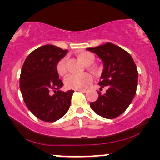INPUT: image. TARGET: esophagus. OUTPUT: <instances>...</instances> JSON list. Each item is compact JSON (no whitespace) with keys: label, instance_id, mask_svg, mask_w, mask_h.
<instances>
[{"label":"esophagus","instance_id":"34e87169","mask_svg":"<svg viewBox=\"0 0 160 160\" xmlns=\"http://www.w3.org/2000/svg\"><path fill=\"white\" fill-rule=\"evenodd\" d=\"M78 91L82 92V93H87V92H88V90H86V89H83V90H78Z\"/></svg>","mask_w":160,"mask_h":160}]
</instances>
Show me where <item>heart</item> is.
Wrapping results in <instances>:
<instances>
[{
	"instance_id": "heart-1",
	"label": "heart",
	"mask_w": 160,
	"mask_h": 160,
	"mask_svg": "<svg viewBox=\"0 0 160 160\" xmlns=\"http://www.w3.org/2000/svg\"><path fill=\"white\" fill-rule=\"evenodd\" d=\"M77 57L85 65H91L95 61L94 55L90 52H82V53L78 54ZM90 69L93 72H96L97 71L95 67H90ZM56 70L60 76H65V74L67 73L65 58H62L58 62L57 65H56ZM91 82V76L88 73H83L82 75H69L65 78L64 84L66 88L68 89L82 90L87 87L88 84H89Z\"/></svg>"
}]
</instances>
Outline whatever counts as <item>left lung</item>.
Returning a JSON list of instances; mask_svg holds the SVG:
<instances>
[{
	"label": "left lung",
	"mask_w": 160,
	"mask_h": 160,
	"mask_svg": "<svg viewBox=\"0 0 160 160\" xmlns=\"http://www.w3.org/2000/svg\"><path fill=\"white\" fill-rule=\"evenodd\" d=\"M87 50L102 60L103 71L99 84L101 88H108L104 94L98 92V99L90 106L98 115L113 119L125 112L136 95L138 85L136 66L128 52L111 42Z\"/></svg>",
	"instance_id": "1"
}]
</instances>
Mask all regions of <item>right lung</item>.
Listing matches in <instances>:
<instances>
[{
    "label": "right lung",
    "mask_w": 160,
    "mask_h": 160,
    "mask_svg": "<svg viewBox=\"0 0 160 160\" xmlns=\"http://www.w3.org/2000/svg\"><path fill=\"white\" fill-rule=\"evenodd\" d=\"M67 52L53 45H46L33 51L22 66L19 83L22 97L28 109L41 121H58L70 106L74 91L60 90L63 84L56 70L58 62Z\"/></svg>",
    "instance_id": "right-lung-1"
}]
</instances>
